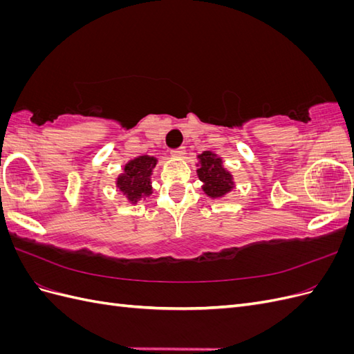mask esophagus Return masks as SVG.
<instances>
[{"label":"esophagus","instance_id":"esophagus-1","mask_svg":"<svg viewBox=\"0 0 354 354\" xmlns=\"http://www.w3.org/2000/svg\"><path fill=\"white\" fill-rule=\"evenodd\" d=\"M185 155H186V149H185V146L177 147V149H173V151H171V156H173V158H183Z\"/></svg>","mask_w":354,"mask_h":354}]
</instances>
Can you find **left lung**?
<instances>
[{
	"label": "left lung",
	"mask_w": 354,
	"mask_h": 354,
	"mask_svg": "<svg viewBox=\"0 0 354 354\" xmlns=\"http://www.w3.org/2000/svg\"><path fill=\"white\" fill-rule=\"evenodd\" d=\"M201 167L198 168L199 180L203 183L202 189L211 198H221L232 190L233 181L229 171L223 168L218 156L211 152H203L199 156Z\"/></svg>",
	"instance_id": "obj_1"
}]
</instances>
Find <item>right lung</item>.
I'll use <instances>...</instances> for the list:
<instances>
[{"mask_svg":"<svg viewBox=\"0 0 354 354\" xmlns=\"http://www.w3.org/2000/svg\"><path fill=\"white\" fill-rule=\"evenodd\" d=\"M156 165L153 156H138L130 160L124 168V174L118 177V187L131 202L146 198L152 194L151 174Z\"/></svg>","mask_w":354,"mask_h":354,"instance_id":"1","label":"right lung"}]
</instances>
